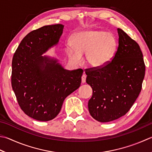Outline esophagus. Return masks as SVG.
<instances>
[{"label": "esophagus", "instance_id": "1", "mask_svg": "<svg viewBox=\"0 0 152 152\" xmlns=\"http://www.w3.org/2000/svg\"><path fill=\"white\" fill-rule=\"evenodd\" d=\"M86 77H87V76H86L85 74H83V75H82V77H81V82L83 83H85V81H86Z\"/></svg>", "mask_w": 152, "mask_h": 152}]
</instances>
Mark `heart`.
<instances>
[{
	"label": "heart",
	"mask_w": 152,
	"mask_h": 152,
	"mask_svg": "<svg viewBox=\"0 0 152 152\" xmlns=\"http://www.w3.org/2000/svg\"><path fill=\"white\" fill-rule=\"evenodd\" d=\"M72 45L69 44L65 51L71 61L76 64L86 53V61L91 67L100 68L109 63L116 48V41L112 34L101 30H85L74 34Z\"/></svg>",
	"instance_id": "1"
}]
</instances>
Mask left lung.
Instances as JSON below:
<instances>
[{
    "label": "left lung",
    "instance_id": "obj_1",
    "mask_svg": "<svg viewBox=\"0 0 152 152\" xmlns=\"http://www.w3.org/2000/svg\"><path fill=\"white\" fill-rule=\"evenodd\" d=\"M118 47L105 66L85 69L87 83L93 88L88 102L96 121L108 122L125 115L138 98L145 75L143 54L136 41L118 28Z\"/></svg>",
    "mask_w": 152,
    "mask_h": 152
}]
</instances>
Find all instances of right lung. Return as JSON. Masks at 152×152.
Here are the masks:
<instances>
[{"mask_svg":"<svg viewBox=\"0 0 152 152\" xmlns=\"http://www.w3.org/2000/svg\"><path fill=\"white\" fill-rule=\"evenodd\" d=\"M64 26H44L28 34L12 62L11 83L24 113L39 121L58 116L65 99L78 88L83 71H69L42 54L58 44Z\"/></svg>","mask_w":152,"mask_h":152,"instance_id":"add662e5","label":"right lung"}]
</instances>
